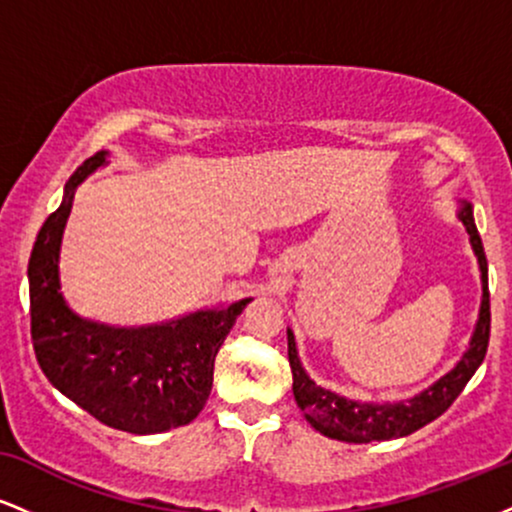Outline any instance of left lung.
<instances>
[{
  "label": "left lung",
  "instance_id": "obj_1",
  "mask_svg": "<svg viewBox=\"0 0 512 512\" xmlns=\"http://www.w3.org/2000/svg\"><path fill=\"white\" fill-rule=\"evenodd\" d=\"M457 219L464 223L469 233V243H472L474 255L479 260L481 272V308L479 320L474 327L472 339H469V349L464 351L457 366L445 373L438 383L426 387L424 392L414 395L402 402H385V404H368L356 402V399H346L337 392L325 390V387L315 385L310 375L305 373L298 358L296 337L291 330L289 334V363L293 373V397L296 404L308 419V424L320 431L322 436L344 440V443H373V440H390L404 438L409 433L419 431L433 419H438L443 411L460 397L464 385L469 383L477 368L481 366L486 356V346H489L491 334V303H489V267H486L484 245H481L477 223H474L472 204L462 202Z\"/></svg>",
  "mask_w": 512,
  "mask_h": 512
}]
</instances>
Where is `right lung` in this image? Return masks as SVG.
Wrapping results in <instances>:
<instances>
[{"label": "right lung", "instance_id": "add662e5", "mask_svg": "<svg viewBox=\"0 0 512 512\" xmlns=\"http://www.w3.org/2000/svg\"><path fill=\"white\" fill-rule=\"evenodd\" d=\"M105 158L108 151H98L76 168L60 209L35 238L28 262L35 356L45 378L101 424L137 436L163 433L204 409L214 358L252 298L151 327H108L74 313L62 291V236L74 190Z\"/></svg>", "mask_w": 512, "mask_h": 512}]
</instances>
